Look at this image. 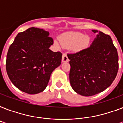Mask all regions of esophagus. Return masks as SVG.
<instances>
[{"mask_svg":"<svg viewBox=\"0 0 123 123\" xmlns=\"http://www.w3.org/2000/svg\"><path fill=\"white\" fill-rule=\"evenodd\" d=\"M69 59H68V57L67 55L66 54H64L63 55H62V62H68L69 61Z\"/></svg>","mask_w":123,"mask_h":123,"instance_id":"obj_1","label":"esophagus"}]
</instances>
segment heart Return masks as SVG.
I'll use <instances>...</instances> for the list:
<instances>
[{
	"mask_svg": "<svg viewBox=\"0 0 123 123\" xmlns=\"http://www.w3.org/2000/svg\"><path fill=\"white\" fill-rule=\"evenodd\" d=\"M60 43L66 48H71L74 52H80L86 49L89 44L90 38L88 35H85L79 32H69L64 33L59 36ZM57 46L59 44L55 41Z\"/></svg>",
	"mask_w": 123,
	"mask_h": 123,
	"instance_id": "obj_1",
	"label": "heart"
}]
</instances>
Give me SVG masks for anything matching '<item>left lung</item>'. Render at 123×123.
<instances>
[{
  "label": "left lung",
  "instance_id": "left-lung-1",
  "mask_svg": "<svg viewBox=\"0 0 123 123\" xmlns=\"http://www.w3.org/2000/svg\"><path fill=\"white\" fill-rule=\"evenodd\" d=\"M96 36L89 48L68 54L72 89L84 96L95 95L109 87L119 69L118 54L111 36L92 30Z\"/></svg>",
  "mask_w": 123,
  "mask_h": 123
}]
</instances>
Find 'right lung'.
Segmentation results:
<instances>
[{
	"mask_svg": "<svg viewBox=\"0 0 123 123\" xmlns=\"http://www.w3.org/2000/svg\"><path fill=\"white\" fill-rule=\"evenodd\" d=\"M43 29L31 27L17 34L7 54L6 70L20 91L35 94L47 87L51 74L61 64L62 54L49 48L54 41Z\"/></svg>",
	"mask_w": 123,
	"mask_h": 123,
	"instance_id": "add662e5",
	"label": "right lung"
}]
</instances>
